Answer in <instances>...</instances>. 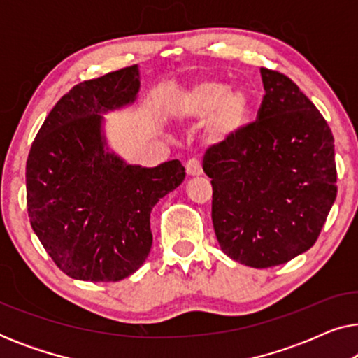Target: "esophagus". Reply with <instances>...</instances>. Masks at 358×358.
Returning <instances> with one entry per match:
<instances>
[{
	"instance_id": "esophagus-1",
	"label": "esophagus",
	"mask_w": 358,
	"mask_h": 358,
	"mask_svg": "<svg viewBox=\"0 0 358 358\" xmlns=\"http://www.w3.org/2000/svg\"><path fill=\"white\" fill-rule=\"evenodd\" d=\"M185 171H187V174L192 176V178H194V176H200L203 173L202 164H200V161L195 159V158L187 161V164H185Z\"/></svg>"
}]
</instances>
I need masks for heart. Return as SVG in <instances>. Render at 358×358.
Wrapping results in <instances>:
<instances>
[{"instance_id": "heart-1", "label": "heart", "mask_w": 358, "mask_h": 358, "mask_svg": "<svg viewBox=\"0 0 358 358\" xmlns=\"http://www.w3.org/2000/svg\"><path fill=\"white\" fill-rule=\"evenodd\" d=\"M173 114L179 120H207L205 135L215 143H224L246 129L252 115V99L246 91L229 90L220 80L195 83L173 101Z\"/></svg>"}]
</instances>
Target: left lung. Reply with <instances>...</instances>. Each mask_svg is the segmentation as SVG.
<instances>
[{"mask_svg":"<svg viewBox=\"0 0 358 358\" xmlns=\"http://www.w3.org/2000/svg\"><path fill=\"white\" fill-rule=\"evenodd\" d=\"M257 120L205 151L222 251L244 266L292 261L316 243L337 195L334 136L295 83L261 68Z\"/></svg>","mask_w":358,"mask_h":358,"instance_id":"left-lung-1","label":"left lung"}]
</instances>
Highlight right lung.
<instances>
[{"label": "right lung", "instance_id": "1", "mask_svg": "<svg viewBox=\"0 0 358 358\" xmlns=\"http://www.w3.org/2000/svg\"><path fill=\"white\" fill-rule=\"evenodd\" d=\"M138 66L73 86L47 115L26 164L27 212L48 256L68 277L119 282L148 257L150 213L180 185L173 159L141 168L110 153L102 114L131 104Z\"/></svg>", "mask_w": 358, "mask_h": 358}]
</instances>
